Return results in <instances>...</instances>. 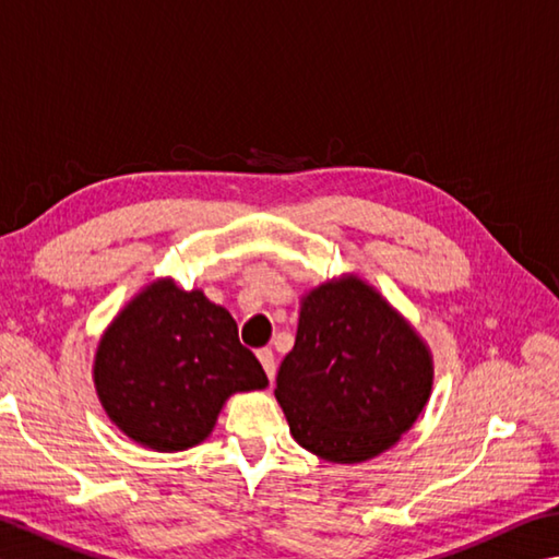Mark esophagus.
Instances as JSON below:
<instances>
[{
    "label": "esophagus",
    "mask_w": 559,
    "mask_h": 559,
    "mask_svg": "<svg viewBox=\"0 0 559 559\" xmlns=\"http://www.w3.org/2000/svg\"><path fill=\"white\" fill-rule=\"evenodd\" d=\"M259 361L263 371H266V377L273 381V377H276V357H273V352L269 347L259 349Z\"/></svg>",
    "instance_id": "esophagus-1"
}]
</instances>
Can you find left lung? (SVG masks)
<instances>
[{
    "label": "left lung",
    "instance_id": "left-lung-1",
    "mask_svg": "<svg viewBox=\"0 0 559 559\" xmlns=\"http://www.w3.org/2000/svg\"><path fill=\"white\" fill-rule=\"evenodd\" d=\"M432 391L418 332L357 276L332 278L300 302L276 401L300 448L328 462H367L413 428Z\"/></svg>",
    "mask_w": 559,
    "mask_h": 559
}]
</instances>
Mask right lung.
Segmentation results:
<instances>
[{
    "instance_id": "obj_1",
    "label": "right lung",
    "mask_w": 559,
    "mask_h": 559,
    "mask_svg": "<svg viewBox=\"0 0 559 559\" xmlns=\"http://www.w3.org/2000/svg\"><path fill=\"white\" fill-rule=\"evenodd\" d=\"M95 389L117 428L144 448L180 452L212 432L231 393L269 385L231 314L202 290L156 281L99 340Z\"/></svg>"
}]
</instances>
